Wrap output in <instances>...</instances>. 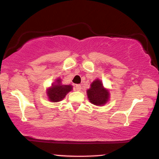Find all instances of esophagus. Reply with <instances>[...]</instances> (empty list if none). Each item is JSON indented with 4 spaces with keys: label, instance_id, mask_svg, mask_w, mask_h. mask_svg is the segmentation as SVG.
Wrapping results in <instances>:
<instances>
[{
    "label": "esophagus",
    "instance_id": "1",
    "mask_svg": "<svg viewBox=\"0 0 159 159\" xmlns=\"http://www.w3.org/2000/svg\"><path fill=\"white\" fill-rule=\"evenodd\" d=\"M75 90H78V91L81 90V86L80 84H76L75 86Z\"/></svg>",
    "mask_w": 159,
    "mask_h": 159
}]
</instances>
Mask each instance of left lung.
<instances>
[{
    "label": "left lung",
    "instance_id": "left-lung-1",
    "mask_svg": "<svg viewBox=\"0 0 159 159\" xmlns=\"http://www.w3.org/2000/svg\"><path fill=\"white\" fill-rule=\"evenodd\" d=\"M87 96L90 102L96 105H102L107 102L109 98L108 90L103 87L102 83L96 79L91 84L90 88L87 90Z\"/></svg>",
    "mask_w": 159,
    "mask_h": 159
}]
</instances>
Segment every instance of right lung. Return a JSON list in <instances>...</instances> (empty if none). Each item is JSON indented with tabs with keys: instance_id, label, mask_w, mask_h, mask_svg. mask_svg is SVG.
Returning a JSON list of instances; mask_svg holds the SVG:
<instances>
[{
	"instance_id": "add662e5",
	"label": "right lung",
	"mask_w": 159,
	"mask_h": 159,
	"mask_svg": "<svg viewBox=\"0 0 159 159\" xmlns=\"http://www.w3.org/2000/svg\"><path fill=\"white\" fill-rule=\"evenodd\" d=\"M56 84H53L52 87L48 90V96L49 100L53 102H57L61 101L70 90L72 87L71 85L61 84V80H57Z\"/></svg>"
}]
</instances>
